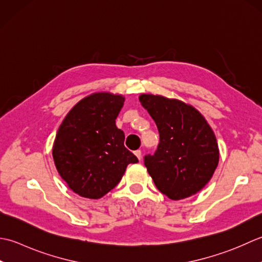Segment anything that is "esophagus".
Wrapping results in <instances>:
<instances>
[{"mask_svg": "<svg viewBox=\"0 0 262 262\" xmlns=\"http://www.w3.org/2000/svg\"><path fill=\"white\" fill-rule=\"evenodd\" d=\"M135 155L138 157L139 161H140V159H141V150H136V151H135Z\"/></svg>", "mask_w": 262, "mask_h": 262, "instance_id": "1", "label": "esophagus"}]
</instances>
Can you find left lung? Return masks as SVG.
<instances>
[{
    "label": "left lung",
    "mask_w": 262,
    "mask_h": 262,
    "mask_svg": "<svg viewBox=\"0 0 262 262\" xmlns=\"http://www.w3.org/2000/svg\"><path fill=\"white\" fill-rule=\"evenodd\" d=\"M139 100L159 132L157 150L145 156L155 185L172 200L195 194L209 182L220 161L210 125L199 111L179 99L142 94Z\"/></svg>",
    "instance_id": "left-lung-1"
}]
</instances>
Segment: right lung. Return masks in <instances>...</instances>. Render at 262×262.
I'll use <instances>...</instances> for the list:
<instances>
[{"label": "right lung", "instance_id": "add662e5", "mask_svg": "<svg viewBox=\"0 0 262 262\" xmlns=\"http://www.w3.org/2000/svg\"><path fill=\"white\" fill-rule=\"evenodd\" d=\"M124 97L95 93L73 106L58 127L53 158L58 174L74 193L99 199L119 184L138 158L124 147L115 120Z\"/></svg>", "mask_w": 262, "mask_h": 262}]
</instances>
